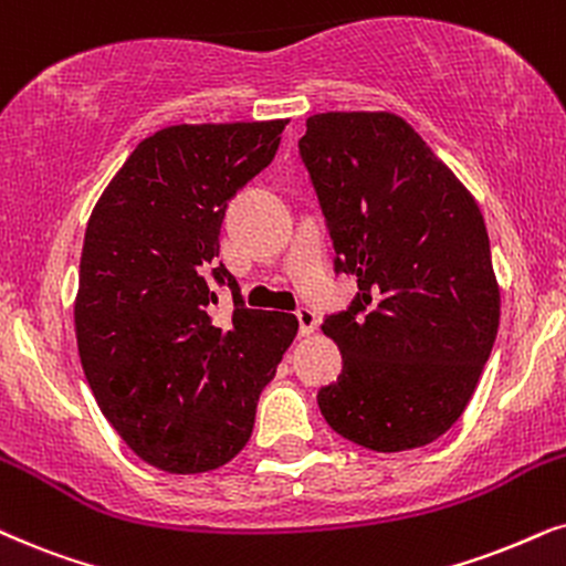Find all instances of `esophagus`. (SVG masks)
Listing matches in <instances>:
<instances>
[{"label": "esophagus", "instance_id": "obj_1", "mask_svg": "<svg viewBox=\"0 0 566 566\" xmlns=\"http://www.w3.org/2000/svg\"><path fill=\"white\" fill-rule=\"evenodd\" d=\"M296 319H298L301 335H312L314 329H317V314H314L310 306H298Z\"/></svg>", "mask_w": 566, "mask_h": 566}]
</instances>
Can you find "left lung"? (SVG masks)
Returning <instances> with one entry per match:
<instances>
[{
  "label": "left lung",
  "instance_id": "left-lung-1",
  "mask_svg": "<svg viewBox=\"0 0 566 566\" xmlns=\"http://www.w3.org/2000/svg\"><path fill=\"white\" fill-rule=\"evenodd\" d=\"M298 156L335 247L358 277L322 333L343 371L317 402L329 429L374 452L434 442L462 416L499 329L486 223L458 176L387 112L306 119Z\"/></svg>",
  "mask_w": 566,
  "mask_h": 566
}]
</instances>
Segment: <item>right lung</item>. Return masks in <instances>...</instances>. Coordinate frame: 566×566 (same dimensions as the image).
<instances>
[{"label": "right lung", "mask_w": 566, "mask_h": 566, "mask_svg": "<svg viewBox=\"0 0 566 566\" xmlns=\"http://www.w3.org/2000/svg\"><path fill=\"white\" fill-rule=\"evenodd\" d=\"M289 119L176 124L145 137L95 202L80 256L77 350L101 413L168 473L226 465L298 319L247 310L216 256L229 200L270 166ZM230 283L229 326L209 317Z\"/></svg>", "instance_id": "right-lung-1"}]
</instances>
